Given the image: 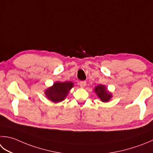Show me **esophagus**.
<instances>
[{"mask_svg":"<svg viewBox=\"0 0 153 153\" xmlns=\"http://www.w3.org/2000/svg\"><path fill=\"white\" fill-rule=\"evenodd\" d=\"M86 85H87V82H85V81H82V82H79V85L81 88H85Z\"/></svg>","mask_w":153,"mask_h":153,"instance_id":"obj_1","label":"esophagus"}]
</instances>
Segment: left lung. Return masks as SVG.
<instances>
[{
    "mask_svg": "<svg viewBox=\"0 0 153 153\" xmlns=\"http://www.w3.org/2000/svg\"><path fill=\"white\" fill-rule=\"evenodd\" d=\"M94 89L98 97L103 102H108L112 97V94L107 91L106 87L103 85H99L95 87Z\"/></svg>",
    "mask_w": 153,
    "mask_h": 153,
    "instance_id": "obj_1",
    "label": "left lung"
}]
</instances>
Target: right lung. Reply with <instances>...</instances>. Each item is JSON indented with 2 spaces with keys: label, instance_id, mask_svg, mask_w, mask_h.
Here are the masks:
<instances>
[{
  "label": "right lung",
  "instance_id": "add662e5",
  "mask_svg": "<svg viewBox=\"0 0 153 153\" xmlns=\"http://www.w3.org/2000/svg\"><path fill=\"white\" fill-rule=\"evenodd\" d=\"M74 87L71 82H57L45 91L46 97L53 103H58L65 100L70 89Z\"/></svg>",
  "mask_w": 153,
  "mask_h": 153
}]
</instances>
